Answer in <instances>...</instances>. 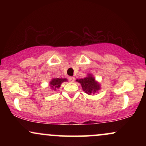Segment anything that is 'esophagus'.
<instances>
[{
    "label": "esophagus",
    "mask_w": 146,
    "mask_h": 146,
    "mask_svg": "<svg viewBox=\"0 0 146 146\" xmlns=\"http://www.w3.org/2000/svg\"><path fill=\"white\" fill-rule=\"evenodd\" d=\"M68 80H69L71 82H73L75 81V78L74 77H68Z\"/></svg>",
    "instance_id": "1"
}]
</instances>
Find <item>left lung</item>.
<instances>
[{
	"label": "left lung",
	"mask_w": 146,
	"mask_h": 146,
	"mask_svg": "<svg viewBox=\"0 0 146 146\" xmlns=\"http://www.w3.org/2000/svg\"><path fill=\"white\" fill-rule=\"evenodd\" d=\"M76 81L81 84L83 90L88 95L94 94L100 89V84L91 74H88L86 78L79 79Z\"/></svg>",
	"instance_id": "obj_1"
}]
</instances>
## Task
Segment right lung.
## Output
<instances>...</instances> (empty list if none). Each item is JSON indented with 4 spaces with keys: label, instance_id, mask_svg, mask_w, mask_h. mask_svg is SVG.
I'll return each mask as SVG.
<instances>
[{
    "label": "right lung",
    "instance_id": "right-lung-1",
    "mask_svg": "<svg viewBox=\"0 0 146 146\" xmlns=\"http://www.w3.org/2000/svg\"><path fill=\"white\" fill-rule=\"evenodd\" d=\"M66 81H67V79L66 78H53L50 82V86L52 90H56L60 88L62 82Z\"/></svg>",
    "mask_w": 146,
    "mask_h": 146
}]
</instances>
